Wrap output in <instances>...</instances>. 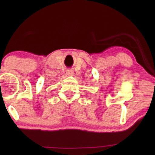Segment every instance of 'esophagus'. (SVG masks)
<instances>
[{"mask_svg": "<svg viewBox=\"0 0 155 155\" xmlns=\"http://www.w3.org/2000/svg\"><path fill=\"white\" fill-rule=\"evenodd\" d=\"M67 75L68 76H73L74 75V71L73 70H67Z\"/></svg>", "mask_w": 155, "mask_h": 155, "instance_id": "1", "label": "esophagus"}]
</instances>
